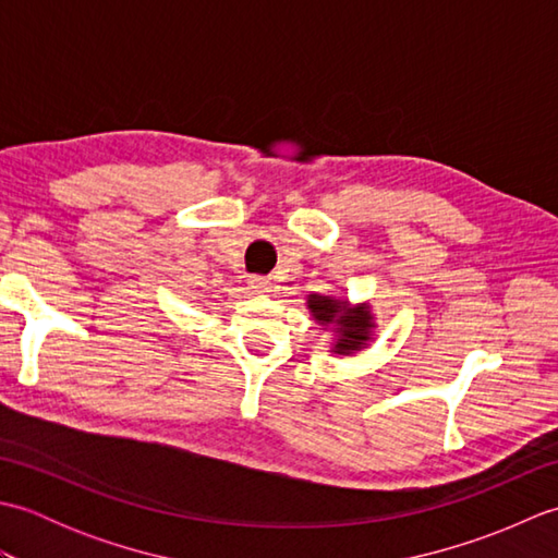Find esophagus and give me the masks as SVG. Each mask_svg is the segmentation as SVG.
Returning <instances> with one entry per match:
<instances>
[{"mask_svg": "<svg viewBox=\"0 0 558 558\" xmlns=\"http://www.w3.org/2000/svg\"><path fill=\"white\" fill-rule=\"evenodd\" d=\"M246 286L254 294H268L272 290V280L264 278V276H254V278H248Z\"/></svg>", "mask_w": 558, "mask_h": 558, "instance_id": "1", "label": "esophagus"}]
</instances>
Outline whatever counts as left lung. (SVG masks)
<instances>
[{
	"label": "left lung",
	"instance_id": "1",
	"mask_svg": "<svg viewBox=\"0 0 558 558\" xmlns=\"http://www.w3.org/2000/svg\"><path fill=\"white\" fill-rule=\"evenodd\" d=\"M306 306L316 324L330 326L336 333L333 350L336 354H352L362 350L374 333V314L369 304L350 306L348 300H336L328 294H310Z\"/></svg>",
	"mask_w": 558,
	"mask_h": 558
}]
</instances>
